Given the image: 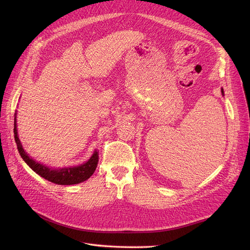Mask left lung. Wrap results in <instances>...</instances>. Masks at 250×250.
<instances>
[{
	"mask_svg": "<svg viewBox=\"0 0 250 250\" xmlns=\"http://www.w3.org/2000/svg\"><path fill=\"white\" fill-rule=\"evenodd\" d=\"M221 93H222V95L224 94V92H223V88H221Z\"/></svg>",
	"mask_w": 250,
	"mask_h": 250,
	"instance_id": "8db88e82",
	"label": "left lung"
}]
</instances>
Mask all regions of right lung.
I'll return each mask as SVG.
<instances>
[{"label": "right lung", "instance_id": "add662e5", "mask_svg": "<svg viewBox=\"0 0 250 250\" xmlns=\"http://www.w3.org/2000/svg\"><path fill=\"white\" fill-rule=\"evenodd\" d=\"M17 113L14 115V140H16L18 150L25 163L31 168L35 173L39 174L42 178L47 179L53 184L62 185V186H69V185H77L80 183H83L86 179H88L93 175L98 162H99V153L96 150L90 156L89 160L81 164L76 167H69V168H50L48 166H44L39 162L32 160V157H30L25 150L22 149V146L21 144V141L18 135V129H17Z\"/></svg>", "mask_w": 250, "mask_h": 250}]
</instances>
